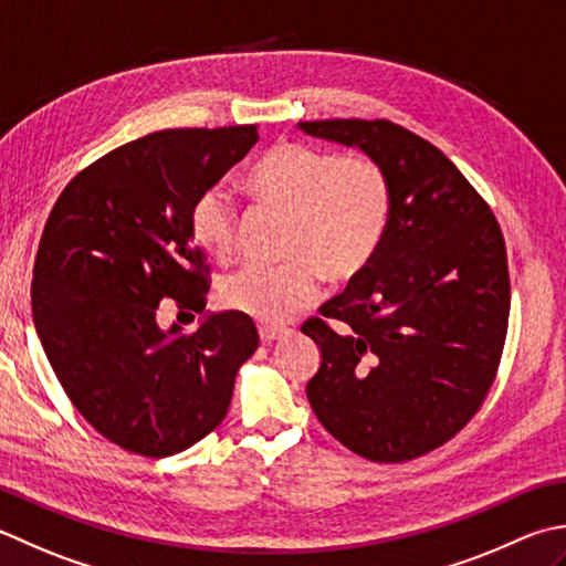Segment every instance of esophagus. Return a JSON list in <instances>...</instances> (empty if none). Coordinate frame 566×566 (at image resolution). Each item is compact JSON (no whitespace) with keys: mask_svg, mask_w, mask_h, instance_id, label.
I'll list each match as a JSON object with an SVG mask.
<instances>
[{"mask_svg":"<svg viewBox=\"0 0 566 566\" xmlns=\"http://www.w3.org/2000/svg\"><path fill=\"white\" fill-rule=\"evenodd\" d=\"M286 334H290V331L280 328V326H260L262 343H274V340H280L282 336H286Z\"/></svg>","mask_w":566,"mask_h":566,"instance_id":"obj_1","label":"esophagus"}]
</instances>
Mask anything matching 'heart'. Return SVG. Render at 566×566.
Returning a JSON list of instances; mask_svg holds the SVG:
<instances>
[{
  "label": "heart",
  "instance_id": "1",
  "mask_svg": "<svg viewBox=\"0 0 566 566\" xmlns=\"http://www.w3.org/2000/svg\"><path fill=\"white\" fill-rule=\"evenodd\" d=\"M250 191L292 216L284 254L290 262L248 268L220 286L223 302L262 324H282L314 302L321 274L350 282L368 270L392 218V186L365 154H338L306 142H280L252 166ZM193 240L210 258L228 262L238 250L240 213L232 196L210 186L188 210Z\"/></svg>",
  "mask_w": 566,
  "mask_h": 566
}]
</instances>
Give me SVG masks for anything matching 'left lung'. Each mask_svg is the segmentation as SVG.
<instances>
[{
  "mask_svg": "<svg viewBox=\"0 0 566 566\" xmlns=\"http://www.w3.org/2000/svg\"><path fill=\"white\" fill-rule=\"evenodd\" d=\"M298 127L360 147L392 186L390 228L375 260L302 324L321 348L308 402L358 457L419 459L471 422L501 368L511 316L503 230L444 151L402 125Z\"/></svg>",
  "mask_w": 566,
  "mask_h": 566,
  "instance_id": "1",
  "label": "left lung"
}]
</instances>
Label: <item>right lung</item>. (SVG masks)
Wrapping results in <instances>:
<instances>
[{
  "label": "right lung",
  "instance_id": "right-lung-1",
  "mask_svg": "<svg viewBox=\"0 0 566 566\" xmlns=\"http://www.w3.org/2000/svg\"><path fill=\"white\" fill-rule=\"evenodd\" d=\"M258 142V125L161 129L107 151L55 201L33 262V324L85 422L139 457L186 451L228 415L252 318L159 328V304L206 312L210 268L188 210Z\"/></svg>",
  "mask_w": 566,
  "mask_h": 566
}]
</instances>
